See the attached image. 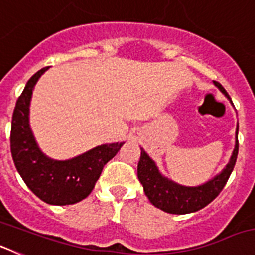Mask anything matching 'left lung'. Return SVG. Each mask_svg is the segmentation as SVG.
I'll list each match as a JSON object with an SVG mask.
<instances>
[{"label":"left lung","mask_w":255,"mask_h":255,"mask_svg":"<svg viewBox=\"0 0 255 255\" xmlns=\"http://www.w3.org/2000/svg\"><path fill=\"white\" fill-rule=\"evenodd\" d=\"M215 85L230 100V96L220 83L215 82ZM238 131L239 126L236 129V135ZM238 152L239 140L236 139L235 149L226 168L215 179H212L203 185L189 188V186L179 185L176 182L162 176L154 162L141 149L140 161L138 163V179L143 185L144 193L153 206L172 215H186L208 206L222 191L235 167Z\"/></svg>","instance_id":"left-lung-1"}]
</instances>
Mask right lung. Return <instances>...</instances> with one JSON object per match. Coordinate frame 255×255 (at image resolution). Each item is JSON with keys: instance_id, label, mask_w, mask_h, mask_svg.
Segmentation results:
<instances>
[{"instance_id": "add662e5", "label": "right lung", "mask_w": 255, "mask_h": 255, "mask_svg": "<svg viewBox=\"0 0 255 255\" xmlns=\"http://www.w3.org/2000/svg\"><path fill=\"white\" fill-rule=\"evenodd\" d=\"M43 67L31 76L16 101L11 121V154L21 179L39 199L53 206L78 203L91 194L105 164L124 143L103 144L67 161H55L40 152L29 128V103Z\"/></svg>"}]
</instances>
